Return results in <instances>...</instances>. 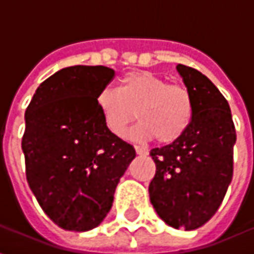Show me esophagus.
I'll return each mask as SVG.
<instances>
[{
    "label": "esophagus",
    "instance_id": "esophagus-1",
    "mask_svg": "<svg viewBox=\"0 0 254 254\" xmlns=\"http://www.w3.org/2000/svg\"><path fill=\"white\" fill-rule=\"evenodd\" d=\"M134 149H136V154H137V155H147V154H148V151H147V149H144L143 147H140V145H134Z\"/></svg>",
    "mask_w": 254,
    "mask_h": 254
}]
</instances>
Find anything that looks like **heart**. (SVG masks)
Returning a JSON list of instances; mask_svg holds the SVG:
<instances>
[{"label": "heart", "mask_w": 254, "mask_h": 254, "mask_svg": "<svg viewBox=\"0 0 254 254\" xmlns=\"http://www.w3.org/2000/svg\"><path fill=\"white\" fill-rule=\"evenodd\" d=\"M107 130L116 137L125 134L136 116L141 120L132 137L171 144L187 133L193 121L194 102L182 84H169L152 72H130L120 80L118 89H100L96 96Z\"/></svg>", "instance_id": "1"}]
</instances>
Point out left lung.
<instances>
[{
    "label": "left lung",
    "instance_id": "left-lung-1",
    "mask_svg": "<svg viewBox=\"0 0 254 254\" xmlns=\"http://www.w3.org/2000/svg\"><path fill=\"white\" fill-rule=\"evenodd\" d=\"M194 102L193 121L180 140L151 149L156 173L149 184L155 211L174 229L194 230L223 201L234 170L235 127L229 102L197 69L178 65Z\"/></svg>",
    "mask_w": 254,
    "mask_h": 254
}]
</instances>
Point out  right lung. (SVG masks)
Instances as JSON below:
<instances>
[{
	"instance_id": "add662e5",
	"label": "right lung",
	"mask_w": 254,
	"mask_h": 254,
	"mask_svg": "<svg viewBox=\"0 0 254 254\" xmlns=\"http://www.w3.org/2000/svg\"><path fill=\"white\" fill-rule=\"evenodd\" d=\"M114 74L102 65L64 67L38 87L25 110V177L42 209L64 230L102 223L136 156L133 145L107 130L96 105Z\"/></svg>"
}]
</instances>
